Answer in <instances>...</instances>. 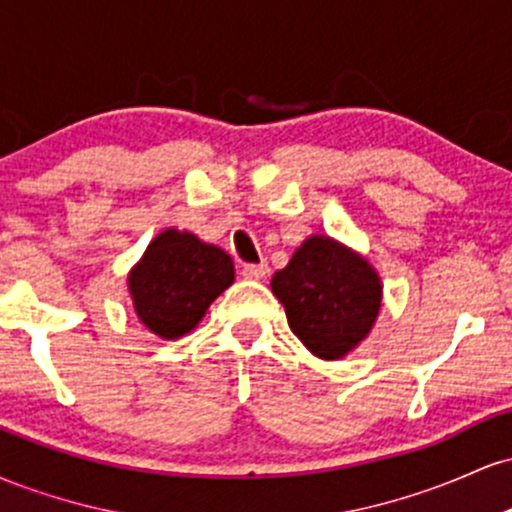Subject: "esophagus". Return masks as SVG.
Instances as JSON below:
<instances>
[{
    "instance_id": "obj_1",
    "label": "esophagus",
    "mask_w": 512,
    "mask_h": 512,
    "mask_svg": "<svg viewBox=\"0 0 512 512\" xmlns=\"http://www.w3.org/2000/svg\"><path fill=\"white\" fill-rule=\"evenodd\" d=\"M267 274H269L267 262H262V264H243V276H245V279L260 281V279H264V276H267Z\"/></svg>"
}]
</instances>
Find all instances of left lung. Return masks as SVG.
Masks as SVG:
<instances>
[{
  "label": "left lung",
  "instance_id": "left-lung-1",
  "mask_svg": "<svg viewBox=\"0 0 512 512\" xmlns=\"http://www.w3.org/2000/svg\"><path fill=\"white\" fill-rule=\"evenodd\" d=\"M269 286L291 332L322 361L351 354L383 308V281L373 264L330 236L305 238Z\"/></svg>",
  "mask_w": 512,
  "mask_h": 512
}]
</instances>
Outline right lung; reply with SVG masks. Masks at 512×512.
<instances>
[{
  "mask_svg": "<svg viewBox=\"0 0 512 512\" xmlns=\"http://www.w3.org/2000/svg\"><path fill=\"white\" fill-rule=\"evenodd\" d=\"M236 281L228 252L195 233L166 228L129 269L127 291L142 325L161 339H180Z\"/></svg>",
  "mask_w": 512,
  "mask_h": 512,
  "instance_id": "add662e5",
  "label": "right lung"
}]
</instances>
